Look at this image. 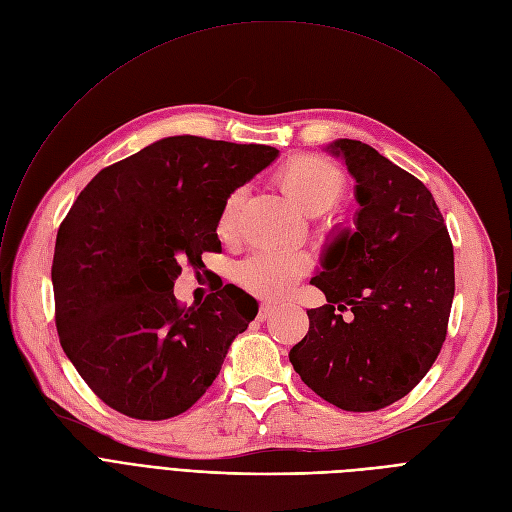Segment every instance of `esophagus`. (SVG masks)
<instances>
[{
  "instance_id": "esophagus-1",
  "label": "esophagus",
  "mask_w": 512,
  "mask_h": 512,
  "mask_svg": "<svg viewBox=\"0 0 512 512\" xmlns=\"http://www.w3.org/2000/svg\"><path fill=\"white\" fill-rule=\"evenodd\" d=\"M275 310H277V308H275L273 304H260V310H258V319H260V321L271 319V314H273Z\"/></svg>"
}]
</instances>
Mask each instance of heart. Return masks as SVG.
Masks as SVG:
<instances>
[{"instance_id": "obj_1", "label": "heart", "mask_w": 512, "mask_h": 512, "mask_svg": "<svg viewBox=\"0 0 512 512\" xmlns=\"http://www.w3.org/2000/svg\"><path fill=\"white\" fill-rule=\"evenodd\" d=\"M275 183L304 214L319 216L335 208L346 193L342 170L319 156H298L287 160L275 175ZM243 191L233 189L223 200L216 216V235L231 239L237 233ZM310 273V260L304 254L256 252L241 260L235 269L237 283L266 300L287 296L298 281Z\"/></svg>"}]
</instances>
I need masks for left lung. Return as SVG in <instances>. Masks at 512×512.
I'll return each instance as SVG.
<instances>
[{
	"mask_svg": "<svg viewBox=\"0 0 512 512\" xmlns=\"http://www.w3.org/2000/svg\"><path fill=\"white\" fill-rule=\"evenodd\" d=\"M356 179V229L331 243L310 283L327 304L289 352L296 373L329 404L373 412L404 398L431 369L448 331L454 250L431 191L371 145L337 139ZM344 311H350L348 320Z\"/></svg>",
	"mask_w": 512,
	"mask_h": 512,
	"instance_id": "obj_1",
	"label": "left lung"
}]
</instances>
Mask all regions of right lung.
Segmentation results:
<instances>
[{
    "label": "right lung",
    "mask_w": 512,
    "mask_h": 512,
    "mask_svg": "<svg viewBox=\"0 0 512 512\" xmlns=\"http://www.w3.org/2000/svg\"><path fill=\"white\" fill-rule=\"evenodd\" d=\"M271 145L160 139L100 170L60 223L52 262L60 346L91 392L139 421L196 404L258 304L235 285L175 298L181 262L221 252L223 200L277 158Z\"/></svg>",
    "instance_id": "obj_1"
}]
</instances>
